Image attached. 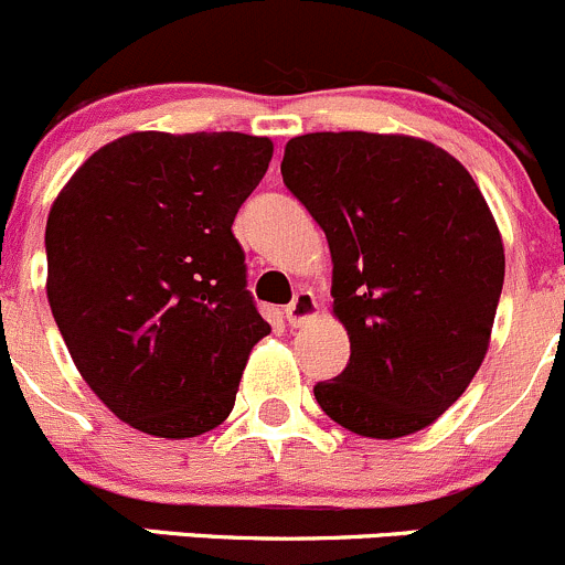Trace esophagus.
Returning a JSON list of instances; mask_svg holds the SVG:
<instances>
[{"label": "esophagus", "mask_w": 565, "mask_h": 565, "mask_svg": "<svg viewBox=\"0 0 565 565\" xmlns=\"http://www.w3.org/2000/svg\"><path fill=\"white\" fill-rule=\"evenodd\" d=\"M316 312H318V301L316 296H312V290L307 288L296 290L294 301L285 307V318H288L290 327H305V323H310L312 318H316Z\"/></svg>", "instance_id": "34e87169"}]
</instances>
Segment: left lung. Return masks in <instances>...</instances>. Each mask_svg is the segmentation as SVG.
Instances as JSON below:
<instances>
[{"instance_id": "8db88e82", "label": "left lung", "mask_w": 565, "mask_h": 565, "mask_svg": "<svg viewBox=\"0 0 565 565\" xmlns=\"http://www.w3.org/2000/svg\"><path fill=\"white\" fill-rule=\"evenodd\" d=\"M282 183L332 253L340 376L312 387L349 431L395 439L454 406L489 349L502 238L470 172L398 134L316 131L285 145Z\"/></svg>"}]
</instances>
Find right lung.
Here are the masks:
<instances>
[{
	"label": "right lung",
	"mask_w": 565,
	"mask_h": 565,
	"mask_svg": "<svg viewBox=\"0 0 565 565\" xmlns=\"http://www.w3.org/2000/svg\"><path fill=\"white\" fill-rule=\"evenodd\" d=\"M238 131H137L95 150L46 222L49 305L90 390L128 426H220L271 332L233 220L271 161Z\"/></svg>",
	"instance_id": "1"
}]
</instances>
